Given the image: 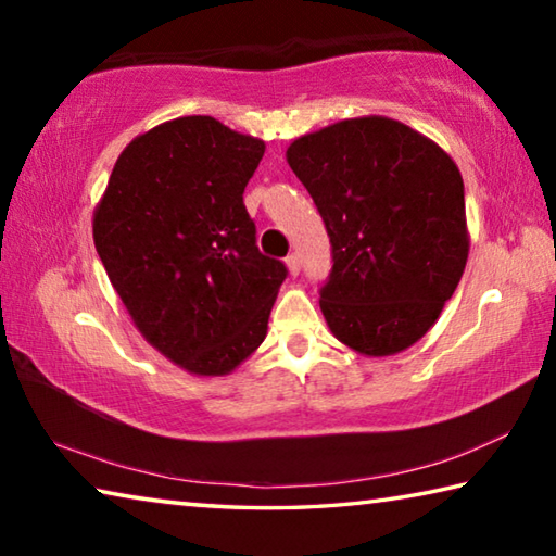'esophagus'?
<instances>
[{
    "label": "esophagus",
    "instance_id": "34e87169",
    "mask_svg": "<svg viewBox=\"0 0 556 556\" xmlns=\"http://www.w3.org/2000/svg\"><path fill=\"white\" fill-rule=\"evenodd\" d=\"M287 262V269H289V275H299L301 271V257H299V252H291V255L285 260Z\"/></svg>",
    "mask_w": 556,
    "mask_h": 556
}]
</instances>
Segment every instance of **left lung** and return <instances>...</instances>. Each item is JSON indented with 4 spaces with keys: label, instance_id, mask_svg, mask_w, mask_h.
<instances>
[{
    "label": "left lung",
    "instance_id": "left-lung-1",
    "mask_svg": "<svg viewBox=\"0 0 556 556\" xmlns=\"http://www.w3.org/2000/svg\"><path fill=\"white\" fill-rule=\"evenodd\" d=\"M287 162L312 193L333 248L321 312L368 357L419 341L468 260L464 178L444 149L397 119H341L294 139Z\"/></svg>",
    "mask_w": 556,
    "mask_h": 556
}]
</instances>
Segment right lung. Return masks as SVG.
<instances>
[{
	"label": "right lung",
	"instance_id": "1",
	"mask_svg": "<svg viewBox=\"0 0 556 556\" xmlns=\"http://www.w3.org/2000/svg\"><path fill=\"white\" fill-rule=\"evenodd\" d=\"M265 142L208 115L131 139L92 238L139 333L178 368L228 375L267 336L285 262L262 255L242 203Z\"/></svg>",
	"mask_w": 556,
	"mask_h": 556
}]
</instances>
